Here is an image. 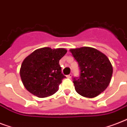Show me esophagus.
I'll return each instance as SVG.
<instances>
[{"mask_svg": "<svg viewBox=\"0 0 127 127\" xmlns=\"http://www.w3.org/2000/svg\"><path fill=\"white\" fill-rule=\"evenodd\" d=\"M66 76H67V78H71L72 76V74H70L67 75Z\"/></svg>", "mask_w": 127, "mask_h": 127, "instance_id": "1", "label": "esophagus"}]
</instances>
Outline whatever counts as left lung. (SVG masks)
I'll return each instance as SVG.
<instances>
[{
  "label": "left lung",
  "instance_id": "left-lung-1",
  "mask_svg": "<svg viewBox=\"0 0 127 127\" xmlns=\"http://www.w3.org/2000/svg\"><path fill=\"white\" fill-rule=\"evenodd\" d=\"M72 55L78 63L79 78H74L73 83L78 94L92 98L107 88L113 74L111 62L105 55L89 47L71 49Z\"/></svg>",
  "mask_w": 127,
  "mask_h": 127
}]
</instances>
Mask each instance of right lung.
Wrapping results in <instances>:
<instances>
[{
  "label": "right lung",
  "instance_id": "obj_1",
  "mask_svg": "<svg viewBox=\"0 0 127 127\" xmlns=\"http://www.w3.org/2000/svg\"><path fill=\"white\" fill-rule=\"evenodd\" d=\"M64 48L43 47L27 57L21 65L20 74L24 87L39 97L56 93L63 78L59 61L66 53Z\"/></svg>",
  "mask_w": 127,
  "mask_h": 127
}]
</instances>
